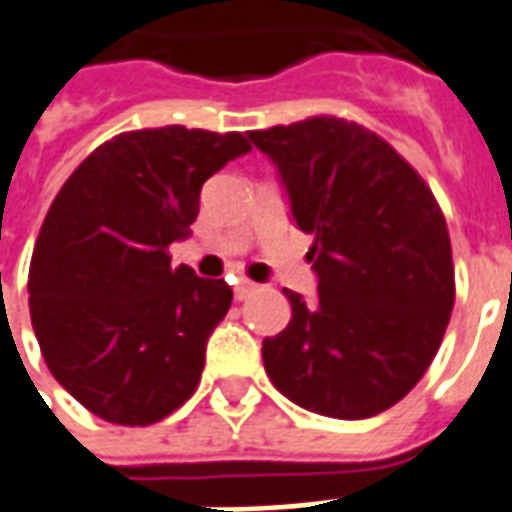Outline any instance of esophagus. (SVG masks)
Wrapping results in <instances>:
<instances>
[{"instance_id":"esophagus-1","label":"esophagus","mask_w":512,"mask_h":512,"mask_svg":"<svg viewBox=\"0 0 512 512\" xmlns=\"http://www.w3.org/2000/svg\"><path fill=\"white\" fill-rule=\"evenodd\" d=\"M257 291V285L255 282H249V280H241V282H235V299L238 302H244V299H249L252 293Z\"/></svg>"}]
</instances>
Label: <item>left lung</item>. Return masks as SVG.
I'll use <instances>...</instances> for the list:
<instances>
[{
	"label": "left lung",
	"mask_w": 512,
	"mask_h": 512,
	"mask_svg": "<svg viewBox=\"0 0 512 512\" xmlns=\"http://www.w3.org/2000/svg\"><path fill=\"white\" fill-rule=\"evenodd\" d=\"M313 235L316 302L285 291L288 327L263 341L274 388L310 413L371 418L413 391L455 305L446 219L416 169L355 121L316 116L249 132Z\"/></svg>",
	"instance_id": "1"
}]
</instances>
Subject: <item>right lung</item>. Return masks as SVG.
I'll use <instances>...</instances> for the list:
<instances>
[{
    "label": "right lung",
    "instance_id": "add662e5",
    "mask_svg": "<svg viewBox=\"0 0 512 512\" xmlns=\"http://www.w3.org/2000/svg\"><path fill=\"white\" fill-rule=\"evenodd\" d=\"M252 152L241 132H121L60 188L32 249L30 318L46 366L94 416L146 427L191 399L224 280L171 266L207 177Z\"/></svg>",
    "mask_w": 512,
    "mask_h": 512
}]
</instances>
